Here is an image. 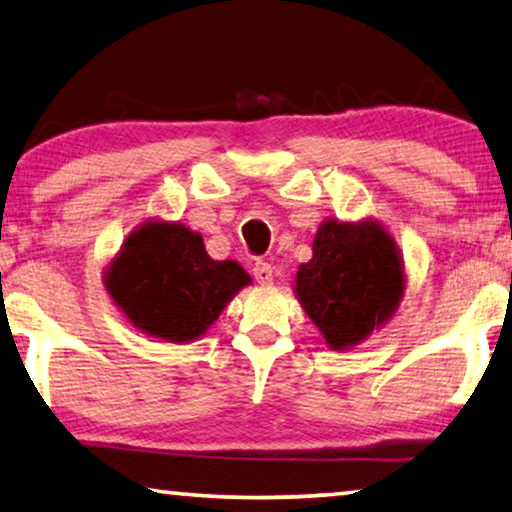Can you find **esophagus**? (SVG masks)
Here are the masks:
<instances>
[{"label": "esophagus", "instance_id": "obj_1", "mask_svg": "<svg viewBox=\"0 0 512 512\" xmlns=\"http://www.w3.org/2000/svg\"><path fill=\"white\" fill-rule=\"evenodd\" d=\"M253 275H255V280L259 282V285H273V269H271V264H266V262H255V266H253Z\"/></svg>", "mask_w": 512, "mask_h": 512}]
</instances>
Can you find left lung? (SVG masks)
Masks as SVG:
<instances>
[{"mask_svg": "<svg viewBox=\"0 0 512 512\" xmlns=\"http://www.w3.org/2000/svg\"><path fill=\"white\" fill-rule=\"evenodd\" d=\"M296 296L332 351L362 344L399 307L403 259L383 225L323 221L312 259L298 266Z\"/></svg>", "mask_w": 512, "mask_h": 512, "instance_id": "8db88e82", "label": "left lung"}]
</instances>
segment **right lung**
Segmentation results:
<instances>
[{
    "mask_svg": "<svg viewBox=\"0 0 512 512\" xmlns=\"http://www.w3.org/2000/svg\"><path fill=\"white\" fill-rule=\"evenodd\" d=\"M250 275L232 259L207 255L198 232L150 221L129 234L104 273V287L134 328L164 342L205 335Z\"/></svg>",
    "mask_w": 512,
    "mask_h": 512,
    "instance_id": "right-lung-1",
    "label": "right lung"
}]
</instances>
